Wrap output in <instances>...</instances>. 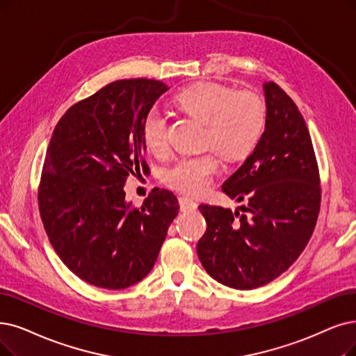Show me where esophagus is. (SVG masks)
Returning a JSON list of instances; mask_svg holds the SVG:
<instances>
[{
  "instance_id": "obj_1",
  "label": "esophagus",
  "mask_w": 356,
  "mask_h": 356,
  "mask_svg": "<svg viewBox=\"0 0 356 356\" xmlns=\"http://www.w3.org/2000/svg\"><path fill=\"white\" fill-rule=\"evenodd\" d=\"M179 209L182 211H193L197 209V203L193 200L188 195H182L179 197Z\"/></svg>"
}]
</instances>
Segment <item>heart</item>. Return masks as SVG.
<instances>
[{
	"mask_svg": "<svg viewBox=\"0 0 356 356\" xmlns=\"http://www.w3.org/2000/svg\"><path fill=\"white\" fill-rule=\"evenodd\" d=\"M175 105L204 124V145L225 158H239L257 141L264 124V105L252 92H232L222 84H195L178 93ZM141 136L153 153L166 146V120L152 109L143 122ZM215 154L186 156L169 166L163 179L168 186L187 193H202L219 170Z\"/></svg>",
	"mask_w": 356,
	"mask_h": 356,
	"instance_id": "b5f03b06",
	"label": "heart"
}]
</instances>
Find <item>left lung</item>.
I'll return each instance as SVG.
<instances>
[{"mask_svg":"<svg viewBox=\"0 0 356 356\" xmlns=\"http://www.w3.org/2000/svg\"><path fill=\"white\" fill-rule=\"evenodd\" d=\"M266 124L251 154L222 190L236 210L200 204L207 229L197 243L206 272L222 285L254 289L300 257L320 210V178L304 117L276 83L263 84ZM241 211L239 212L238 210Z\"/></svg>","mask_w":356,"mask_h":356,"instance_id":"1","label":"left lung"}]
</instances>
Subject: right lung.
Listing matches in <instances>:
<instances>
[{"label":"right lung","mask_w":356,"mask_h":356,"mask_svg":"<svg viewBox=\"0 0 356 356\" xmlns=\"http://www.w3.org/2000/svg\"><path fill=\"white\" fill-rule=\"evenodd\" d=\"M168 90L158 80L113 81L71 106L52 133L40 218L63 263L93 286L117 291L146 277L178 215L172 191L156 190L138 209L124 191L130 174L147 169L141 129Z\"/></svg>","instance_id":"1"}]
</instances>
